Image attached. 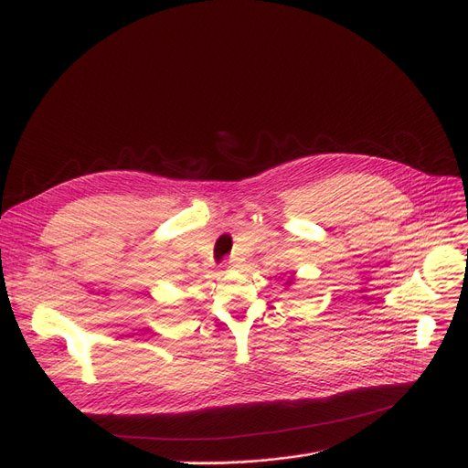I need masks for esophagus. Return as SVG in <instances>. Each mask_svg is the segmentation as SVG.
Here are the masks:
<instances>
[{
	"mask_svg": "<svg viewBox=\"0 0 468 468\" xmlns=\"http://www.w3.org/2000/svg\"><path fill=\"white\" fill-rule=\"evenodd\" d=\"M239 257H236V255H230L227 261H224V267H229V269H236V267H239Z\"/></svg>",
	"mask_w": 468,
	"mask_h": 468,
	"instance_id": "1",
	"label": "esophagus"
}]
</instances>
